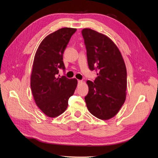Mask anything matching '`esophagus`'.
<instances>
[{
  "mask_svg": "<svg viewBox=\"0 0 158 158\" xmlns=\"http://www.w3.org/2000/svg\"><path fill=\"white\" fill-rule=\"evenodd\" d=\"M82 83H83V81H81V80H78V84H79V85L81 84Z\"/></svg>",
  "mask_w": 158,
  "mask_h": 158,
  "instance_id": "34e87169",
  "label": "esophagus"
}]
</instances>
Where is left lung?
I'll list each match as a JSON object with an SVG mask.
<instances>
[{
	"mask_svg": "<svg viewBox=\"0 0 158 158\" xmlns=\"http://www.w3.org/2000/svg\"><path fill=\"white\" fill-rule=\"evenodd\" d=\"M82 35L89 69L98 72L94 82L86 81V107L98 118L109 120L118 113L126 100L125 62L117 46L106 35L90 28L83 29Z\"/></svg>",
	"mask_w": 158,
	"mask_h": 158,
	"instance_id": "8db88e82",
	"label": "left lung"
}]
</instances>
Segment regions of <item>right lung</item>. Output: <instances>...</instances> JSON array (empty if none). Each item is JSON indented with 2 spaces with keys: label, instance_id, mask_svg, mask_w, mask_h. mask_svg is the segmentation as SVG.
Masks as SVG:
<instances>
[{
  "label": "right lung",
  "instance_id": "add662e5",
  "mask_svg": "<svg viewBox=\"0 0 158 158\" xmlns=\"http://www.w3.org/2000/svg\"><path fill=\"white\" fill-rule=\"evenodd\" d=\"M76 31L66 27L49 34L41 42L34 56L31 77L32 93L38 107L51 118L65 111L69 98L77 85L75 78L56 77L59 69H65L63 53Z\"/></svg>",
  "mask_w": 158,
  "mask_h": 158
}]
</instances>
